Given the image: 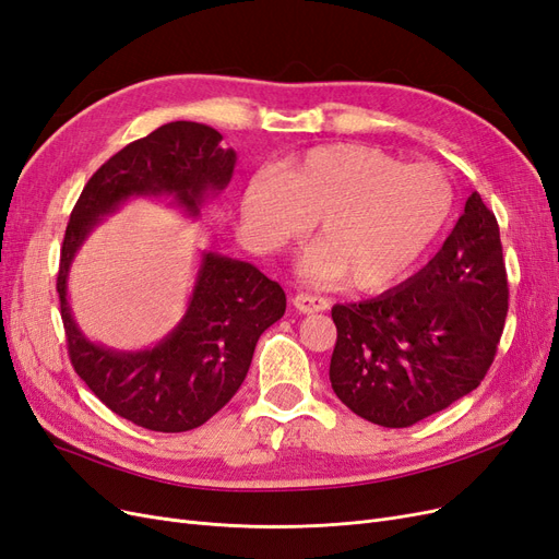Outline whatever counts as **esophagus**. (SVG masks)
<instances>
[{
	"mask_svg": "<svg viewBox=\"0 0 559 559\" xmlns=\"http://www.w3.org/2000/svg\"><path fill=\"white\" fill-rule=\"evenodd\" d=\"M294 306H296V310L298 312H306V314H310V312H324V310H329V298H324V296H312V294H298L296 298H294Z\"/></svg>",
	"mask_w": 559,
	"mask_h": 559,
	"instance_id": "1",
	"label": "esophagus"
}]
</instances>
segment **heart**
<instances>
[{"label": "heart", "mask_w": 559, "mask_h": 559, "mask_svg": "<svg viewBox=\"0 0 559 559\" xmlns=\"http://www.w3.org/2000/svg\"><path fill=\"white\" fill-rule=\"evenodd\" d=\"M454 205V183L438 165H408L361 144L317 146L277 179H249L242 195L245 218L267 245L300 238L319 222L321 245L302 267L357 292L408 277L443 238Z\"/></svg>", "instance_id": "obj_1"}]
</instances>
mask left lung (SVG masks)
Segmentation results:
<instances>
[{
  "label": "left lung",
  "instance_id": "1",
  "mask_svg": "<svg viewBox=\"0 0 559 559\" xmlns=\"http://www.w3.org/2000/svg\"><path fill=\"white\" fill-rule=\"evenodd\" d=\"M506 314L497 216L471 193L441 251L417 275L378 298L333 306V392L373 425L413 427L483 382Z\"/></svg>",
  "mask_w": 559,
  "mask_h": 559
}]
</instances>
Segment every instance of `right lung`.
I'll return each mask as SVG.
<instances>
[{
	"mask_svg": "<svg viewBox=\"0 0 559 559\" xmlns=\"http://www.w3.org/2000/svg\"><path fill=\"white\" fill-rule=\"evenodd\" d=\"M222 140L205 123L175 121L130 142L83 186L64 230L56 289L72 366L111 413L148 431H191L224 408L247 378L261 333L284 314V289L251 263L207 251L177 329L151 349L114 352L76 326L67 275L99 218L132 195H173L198 216L233 177L235 151Z\"/></svg>",
	"mask_w": 559,
	"mask_h": 559,
	"instance_id": "obj_1",
	"label": "right lung"
}]
</instances>
